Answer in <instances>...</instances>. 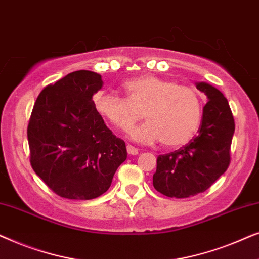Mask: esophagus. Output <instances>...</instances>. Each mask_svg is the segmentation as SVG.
Instances as JSON below:
<instances>
[{
	"mask_svg": "<svg viewBox=\"0 0 259 259\" xmlns=\"http://www.w3.org/2000/svg\"><path fill=\"white\" fill-rule=\"evenodd\" d=\"M127 152H128V154L131 155H136L138 154V148L132 146V145H127Z\"/></svg>",
	"mask_w": 259,
	"mask_h": 259,
	"instance_id": "34e87169",
	"label": "esophagus"
}]
</instances>
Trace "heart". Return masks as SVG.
<instances>
[{"label":"heart","mask_w":259,"mask_h":259,"mask_svg":"<svg viewBox=\"0 0 259 259\" xmlns=\"http://www.w3.org/2000/svg\"><path fill=\"white\" fill-rule=\"evenodd\" d=\"M126 98L99 92L93 102L102 118L120 131H127L144 116L147 122L130 132L133 140L179 147L199 128L203 105L198 92L155 75H143L122 83Z\"/></svg>","instance_id":"heart-1"}]
</instances>
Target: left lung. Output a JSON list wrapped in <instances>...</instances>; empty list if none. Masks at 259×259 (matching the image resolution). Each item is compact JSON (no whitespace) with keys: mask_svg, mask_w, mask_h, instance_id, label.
I'll return each instance as SVG.
<instances>
[{"mask_svg":"<svg viewBox=\"0 0 259 259\" xmlns=\"http://www.w3.org/2000/svg\"><path fill=\"white\" fill-rule=\"evenodd\" d=\"M206 95L198 134L185 146L159 155L153 175L154 189L169 198H189L204 192L228 169L235 120L221 91L197 82Z\"/></svg>","mask_w":259,"mask_h":259,"instance_id":"8db88e82","label":"left lung"}]
</instances>
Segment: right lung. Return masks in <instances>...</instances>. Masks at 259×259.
Returning a JSON list of instances; mask_svg holds the SVG:
<instances>
[{
    "mask_svg": "<svg viewBox=\"0 0 259 259\" xmlns=\"http://www.w3.org/2000/svg\"><path fill=\"white\" fill-rule=\"evenodd\" d=\"M101 75L69 73L46 86L35 101L27 136L35 173L58 196L90 200L104 194L126 160L125 141L94 107Z\"/></svg>",
    "mask_w": 259,
    "mask_h": 259,
    "instance_id": "1",
    "label": "right lung"
}]
</instances>
